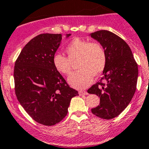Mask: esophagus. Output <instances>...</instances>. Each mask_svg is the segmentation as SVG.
I'll return each mask as SVG.
<instances>
[{"label":"esophagus","mask_w":149,"mask_h":149,"mask_svg":"<svg viewBox=\"0 0 149 149\" xmlns=\"http://www.w3.org/2000/svg\"><path fill=\"white\" fill-rule=\"evenodd\" d=\"M79 95H88V93L86 92V91H80L79 92Z\"/></svg>","instance_id":"obj_1"}]
</instances>
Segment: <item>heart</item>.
Instances as JSON below:
<instances>
[{"instance_id": "obj_1", "label": "heart", "mask_w": 149, "mask_h": 149, "mask_svg": "<svg viewBox=\"0 0 149 149\" xmlns=\"http://www.w3.org/2000/svg\"><path fill=\"white\" fill-rule=\"evenodd\" d=\"M68 56L55 53L52 62L55 69L68 75L72 71V63L78 60L79 71L74 72L68 78V84L75 89H84L93 82V76L101 75L107 65V53L98 42L74 39L67 46Z\"/></svg>"}]
</instances>
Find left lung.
I'll return each mask as SVG.
<instances>
[{
    "mask_svg": "<svg viewBox=\"0 0 149 149\" xmlns=\"http://www.w3.org/2000/svg\"><path fill=\"white\" fill-rule=\"evenodd\" d=\"M104 48L107 65L103 77L87 90L100 97V104L92 113L104 119L118 116L134 97L138 77V65L128 45L108 30H98L89 35Z\"/></svg>",
    "mask_w": 149,
    "mask_h": 149,
    "instance_id": "left-lung-1",
    "label": "left lung"
}]
</instances>
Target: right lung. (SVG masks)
<instances>
[{"instance_id":"1","label":"right lung","mask_w":149,"mask_h":149,"mask_svg":"<svg viewBox=\"0 0 149 149\" xmlns=\"http://www.w3.org/2000/svg\"><path fill=\"white\" fill-rule=\"evenodd\" d=\"M62 39V34L38 35L24 47L14 67L17 99L33 120L47 126L63 120L71 99L78 95L53 65Z\"/></svg>"}]
</instances>
